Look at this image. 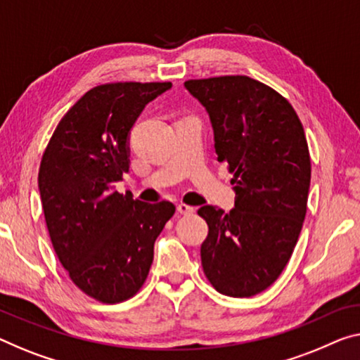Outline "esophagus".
I'll return each mask as SVG.
<instances>
[{
	"instance_id": "1",
	"label": "esophagus",
	"mask_w": 360,
	"mask_h": 360,
	"mask_svg": "<svg viewBox=\"0 0 360 360\" xmlns=\"http://www.w3.org/2000/svg\"><path fill=\"white\" fill-rule=\"evenodd\" d=\"M176 211H179V214H181V215H190V214H193L195 212V207H191V206H188V204H179V206H176Z\"/></svg>"
}]
</instances>
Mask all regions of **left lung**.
Masks as SVG:
<instances>
[{"label": "left lung", "instance_id": "1", "mask_svg": "<svg viewBox=\"0 0 360 360\" xmlns=\"http://www.w3.org/2000/svg\"><path fill=\"white\" fill-rule=\"evenodd\" d=\"M206 108L217 161L233 174L235 207L202 206L201 264L215 290L250 297L288 264L307 211L311 158L300 117L272 88L246 75L188 80Z\"/></svg>", "mask_w": 360, "mask_h": 360}]
</instances>
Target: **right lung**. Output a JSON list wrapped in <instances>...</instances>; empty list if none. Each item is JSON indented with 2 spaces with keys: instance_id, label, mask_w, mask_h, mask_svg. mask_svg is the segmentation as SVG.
<instances>
[{
  "instance_id": "add662e5",
  "label": "right lung",
  "mask_w": 360,
  "mask_h": 360,
  "mask_svg": "<svg viewBox=\"0 0 360 360\" xmlns=\"http://www.w3.org/2000/svg\"><path fill=\"white\" fill-rule=\"evenodd\" d=\"M170 82L91 88L60 119L43 153L38 188L53 248L70 280L96 301L115 304L145 283L154 241L172 217L169 201L120 195L131 127Z\"/></svg>"
}]
</instances>
